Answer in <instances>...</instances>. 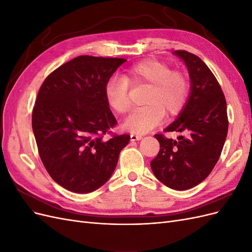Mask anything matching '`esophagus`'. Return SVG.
Here are the masks:
<instances>
[{
  "instance_id": "esophagus-1",
  "label": "esophagus",
  "mask_w": 252,
  "mask_h": 252,
  "mask_svg": "<svg viewBox=\"0 0 252 252\" xmlns=\"http://www.w3.org/2000/svg\"><path fill=\"white\" fill-rule=\"evenodd\" d=\"M130 140H131L132 142H134V141H140V140H142V136H141V135H136V134H131V135H130Z\"/></svg>"
}]
</instances>
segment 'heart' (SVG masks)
Instances as JSON below:
<instances>
[{
  "instance_id": "b5f03b06",
  "label": "heart",
  "mask_w": 252,
  "mask_h": 252,
  "mask_svg": "<svg viewBox=\"0 0 252 252\" xmlns=\"http://www.w3.org/2000/svg\"><path fill=\"white\" fill-rule=\"evenodd\" d=\"M129 83L149 87L145 98L146 106L135 109L123 123L124 129L138 134L158 127L165 113L168 117L179 114L185 107L190 93V82L185 73L173 71L162 61L144 60L128 68L124 77H113L106 84V100L119 114H125L130 109Z\"/></svg>"
}]
</instances>
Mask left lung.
<instances>
[{"mask_svg":"<svg viewBox=\"0 0 252 252\" xmlns=\"http://www.w3.org/2000/svg\"><path fill=\"white\" fill-rule=\"evenodd\" d=\"M172 53L187 67L190 93L185 107L165 129L181 135L175 141L156 134L161 148L150 166L164 185L186 190L207 178L218 162L228 131L227 106L219 82L199 57L184 50Z\"/></svg>","mask_w":252,"mask_h":252,"instance_id":"1","label":"left lung"}]
</instances>
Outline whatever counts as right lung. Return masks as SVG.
Returning a JSON list of instances; mask_svg holds the SVG:
<instances>
[{"instance_id":"1","label":"right lung","mask_w":252,"mask_h":252,"mask_svg":"<svg viewBox=\"0 0 252 252\" xmlns=\"http://www.w3.org/2000/svg\"><path fill=\"white\" fill-rule=\"evenodd\" d=\"M125 59L80 56L44 81L32 110V130L52 180L75 193L93 192L113 173L130 135L103 134L117 124L105 88Z\"/></svg>"}]
</instances>
